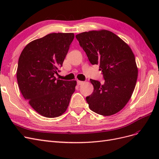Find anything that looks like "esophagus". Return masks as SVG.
Segmentation results:
<instances>
[{"label": "esophagus", "mask_w": 159, "mask_h": 159, "mask_svg": "<svg viewBox=\"0 0 159 159\" xmlns=\"http://www.w3.org/2000/svg\"><path fill=\"white\" fill-rule=\"evenodd\" d=\"M84 81H77V84H78V85H82L83 84H84Z\"/></svg>", "instance_id": "34e87169"}]
</instances>
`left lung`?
<instances>
[{
	"mask_svg": "<svg viewBox=\"0 0 159 159\" xmlns=\"http://www.w3.org/2000/svg\"><path fill=\"white\" fill-rule=\"evenodd\" d=\"M91 64H99L105 82L90 80L93 91L86 98L93 112L110 116L120 111L131 99L138 76L131 48L112 32H84L75 36Z\"/></svg>",
	"mask_w": 159,
	"mask_h": 159,
	"instance_id": "1",
	"label": "left lung"
}]
</instances>
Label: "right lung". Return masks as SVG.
<instances>
[{
	"mask_svg": "<svg viewBox=\"0 0 159 159\" xmlns=\"http://www.w3.org/2000/svg\"><path fill=\"white\" fill-rule=\"evenodd\" d=\"M74 33H51L25 46L19 57L16 78L23 97L42 116L54 118L68 108L75 80H57Z\"/></svg>",
	"mask_w": 159,
	"mask_h": 159,
	"instance_id": "add662e5",
	"label": "right lung"
}]
</instances>
